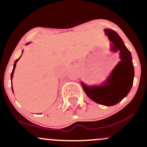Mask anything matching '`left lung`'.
I'll return each mask as SVG.
<instances>
[{
	"label": "left lung",
	"mask_w": 147,
	"mask_h": 147,
	"mask_svg": "<svg viewBox=\"0 0 147 147\" xmlns=\"http://www.w3.org/2000/svg\"><path fill=\"white\" fill-rule=\"evenodd\" d=\"M104 32L113 43L111 49L115 52L119 51L121 61L102 85L88 86L83 82L81 84L89 98L99 104L111 106L120 102L131 90L134 67L131 52L119 34L111 29H105Z\"/></svg>",
	"instance_id": "1"
}]
</instances>
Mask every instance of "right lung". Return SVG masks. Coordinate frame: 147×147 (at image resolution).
Masks as SVG:
<instances>
[{
    "mask_svg": "<svg viewBox=\"0 0 147 147\" xmlns=\"http://www.w3.org/2000/svg\"><path fill=\"white\" fill-rule=\"evenodd\" d=\"M30 43H27V45L28 44H29ZM22 54H23V52H22ZM21 58V57H19V58L18 59H16V61H15V62H14V68H13V70H12V72H11V79H12V77H13V75H14V69H15V67H16V63H17V61H18V59H19ZM12 86V85H11ZM11 90H12V92H13V88H12V86H11Z\"/></svg>",
    "mask_w": 147,
    "mask_h": 147,
    "instance_id": "obj_1",
    "label": "right lung"
}]
</instances>
